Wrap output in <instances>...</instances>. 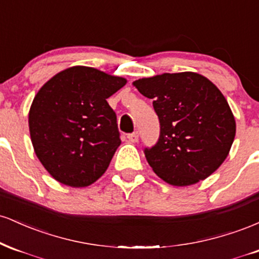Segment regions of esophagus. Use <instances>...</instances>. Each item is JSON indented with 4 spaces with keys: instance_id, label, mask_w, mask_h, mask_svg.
<instances>
[{
    "instance_id": "1",
    "label": "esophagus",
    "mask_w": 259,
    "mask_h": 259,
    "mask_svg": "<svg viewBox=\"0 0 259 259\" xmlns=\"http://www.w3.org/2000/svg\"><path fill=\"white\" fill-rule=\"evenodd\" d=\"M127 139L130 142H138L139 141V133L134 132L132 134H127Z\"/></svg>"
}]
</instances>
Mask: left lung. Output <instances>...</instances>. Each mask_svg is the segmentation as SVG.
<instances>
[{"instance_id":"1","label":"left lung","mask_w":259,"mask_h":259,"mask_svg":"<svg viewBox=\"0 0 259 259\" xmlns=\"http://www.w3.org/2000/svg\"><path fill=\"white\" fill-rule=\"evenodd\" d=\"M159 119V138L145 147L148 164L174 186L204 180L221 167L234 142L235 119L218 88L197 73L162 74L134 81Z\"/></svg>"}]
</instances>
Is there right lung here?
Wrapping results in <instances>:
<instances>
[{"label":"right lung","mask_w":259,"mask_h":259,"mask_svg":"<svg viewBox=\"0 0 259 259\" xmlns=\"http://www.w3.org/2000/svg\"><path fill=\"white\" fill-rule=\"evenodd\" d=\"M125 82L79 65L58 73L36 94L29 112L32 146L59 183L85 187L107 170L121 142L107 99Z\"/></svg>","instance_id":"obj_1"}]
</instances>
